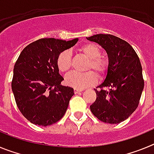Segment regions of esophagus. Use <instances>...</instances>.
Masks as SVG:
<instances>
[{"mask_svg": "<svg viewBox=\"0 0 154 154\" xmlns=\"http://www.w3.org/2000/svg\"><path fill=\"white\" fill-rule=\"evenodd\" d=\"M80 92H82V90H80V89H74V92H75V94H78V93H79Z\"/></svg>", "mask_w": 154, "mask_h": 154, "instance_id": "esophagus-1", "label": "esophagus"}]
</instances>
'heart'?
<instances>
[{"label":"heart","instance_id":"obj_1","mask_svg":"<svg viewBox=\"0 0 154 154\" xmlns=\"http://www.w3.org/2000/svg\"><path fill=\"white\" fill-rule=\"evenodd\" d=\"M79 51L90 59L89 69H92L100 77L106 75L108 69V62L101 58V50L93 43H87L79 48ZM57 66L62 72H66L72 66V55L68 50L61 52L57 58ZM66 85L75 89H82L93 85L97 82V76L93 72L90 71L85 73L72 72L65 76Z\"/></svg>","mask_w":154,"mask_h":154}]
</instances>
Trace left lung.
<instances>
[{
  "label": "left lung",
  "instance_id": "left-lung-1",
  "mask_svg": "<svg viewBox=\"0 0 154 154\" xmlns=\"http://www.w3.org/2000/svg\"><path fill=\"white\" fill-rule=\"evenodd\" d=\"M86 38L104 48L109 58L106 76L99 89H95L96 99L91 112L102 122L117 124L126 120L140 103L144 87L140 61L133 47L118 37L99 34Z\"/></svg>",
  "mask_w": 154,
  "mask_h": 154
}]
</instances>
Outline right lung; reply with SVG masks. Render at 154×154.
Returning a JSON list of instances; mask_svg holds the SVG:
<instances>
[{
  "mask_svg": "<svg viewBox=\"0 0 154 154\" xmlns=\"http://www.w3.org/2000/svg\"><path fill=\"white\" fill-rule=\"evenodd\" d=\"M78 41L42 38L26 46L19 55L14 68L12 92L19 110L31 123L50 126L65 115L74 89L61 85L64 79L57 58Z\"/></svg>",
  "mask_w": 154,
  "mask_h": 154,
  "instance_id": "add662e5",
  "label": "right lung"
}]
</instances>
